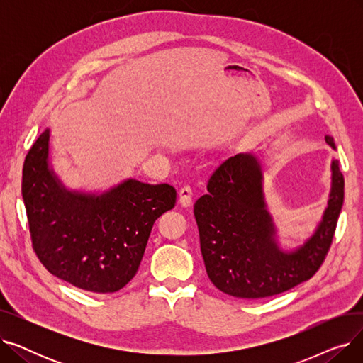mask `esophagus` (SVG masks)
Masks as SVG:
<instances>
[{
	"label": "esophagus",
	"instance_id": "esophagus-1",
	"mask_svg": "<svg viewBox=\"0 0 363 363\" xmlns=\"http://www.w3.org/2000/svg\"><path fill=\"white\" fill-rule=\"evenodd\" d=\"M193 201V188L189 185H184L179 189V203L182 206H189Z\"/></svg>",
	"mask_w": 363,
	"mask_h": 363
}]
</instances>
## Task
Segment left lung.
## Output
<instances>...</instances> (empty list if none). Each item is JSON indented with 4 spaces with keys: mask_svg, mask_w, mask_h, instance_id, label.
Listing matches in <instances>:
<instances>
[{
    "mask_svg": "<svg viewBox=\"0 0 363 363\" xmlns=\"http://www.w3.org/2000/svg\"><path fill=\"white\" fill-rule=\"evenodd\" d=\"M334 148V141L327 137ZM260 170L252 155L225 160L194 204L206 272L216 289L238 298H264L311 279L325 260L345 201V177L333 162L328 207L315 235L293 253L281 252L266 212Z\"/></svg>",
    "mask_w": 363,
    "mask_h": 363,
    "instance_id": "obj_1",
    "label": "left lung"
}]
</instances>
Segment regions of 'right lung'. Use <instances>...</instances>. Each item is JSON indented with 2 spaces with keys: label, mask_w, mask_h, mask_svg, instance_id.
<instances>
[{
  "label": "right lung",
  "mask_w": 363,
  "mask_h": 363,
  "mask_svg": "<svg viewBox=\"0 0 363 363\" xmlns=\"http://www.w3.org/2000/svg\"><path fill=\"white\" fill-rule=\"evenodd\" d=\"M48 130L22 172L32 249L45 269L91 293H116L135 277L156 219L174 208L169 184L129 179L95 197L67 193L48 169Z\"/></svg>",
  "instance_id": "1"
}]
</instances>
